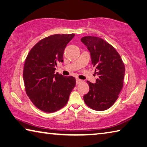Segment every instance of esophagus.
Returning <instances> with one entry per match:
<instances>
[{
  "instance_id": "obj_1",
  "label": "esophagus",
  "mask_w": 147,
  "mask_h": 147,
  "mask_svg": "<svg viewBox=\"0 0 147 147\" xmlns=\"http://www.w3.org/2000/svg\"><path fill=\"white\" fill-rule=\"evenodd\" d=\"M76 84L78 85V84H80V83H82V80H80V79H79V78H76Z\"/></svg>"
}]
</instances>
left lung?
I'll return each mask as SVG.
<instances>
[{
    "label": "left lung",
    "mask_w": 147,
    "mask_h": 147,
    "mask_svg": "<svg viewBox=\"0 0 147 147\" xmlns=\"http://www.w3.org/2000/svg\"><path fill=\"white\" fill-rule=\"evenodd\" d=\"M81 41L89 51L98 76L95 84L87 81L89 91L84 96V101L95 111L107 110L115 103L122 89L125 65L117 51L103 39L87 36Z\"/></svg>",
    "instance_id": "8db88e82"
}]
</instances>
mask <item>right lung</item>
<instances>
[{"label": "right lung", "instance_id": "add662e5", "mask_svg": "<svg viewBox=\"0 0 147 147\" xmlns=\"http://www.w3.org/2000/svg\"><path fill=\"white\" fill-rule=\"evenodd\" d=\"M74 34H56L40 40L26 57L23 79L26 94L37 108L54 113L64 107L76 85L73 76L55 74L64 49Z\"/></svg>", "mask_w": 147, "mask_h": 147}]
</instances>
